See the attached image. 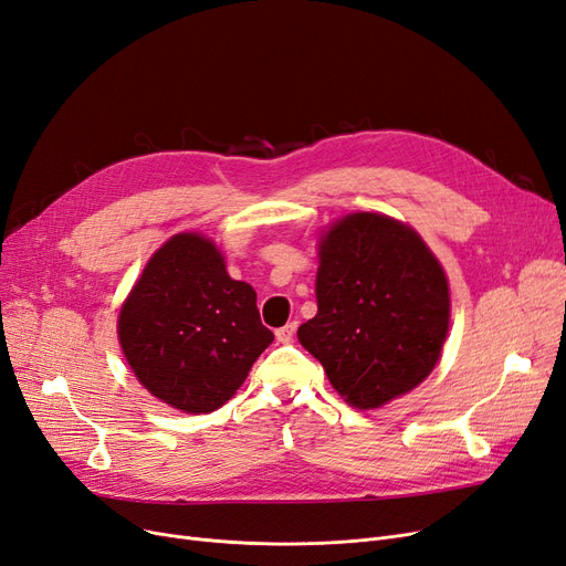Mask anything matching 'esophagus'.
<instances>
[{"label": "esophagus", "instance_id": "1", "mask_svg": "<svg viewBox=\"0 0 566 566\" xmlns=\"http://www.w3.org/2000/svg\"><path fill=\"white\" fill-rule=\"evenodd\" d=\"M295 329H297V323H290V325H285V327H279V329H276V339H279L281 344H290L292 337H295Z\"/></svg>", "mask_w": 566, "mask_h": 566}]
</instances>
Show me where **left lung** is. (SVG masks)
<instances>
[{
	"label": "left lung",
	"mask_w": 566,
	"mask_h": 566,
	"mask_svg": "<svg viewBox=\"0 0 566 566\" xmlns=\"http://www.w3.org/2000/svg\"><path fill=\"white\" fill-rule=\"evenodd\" d=\"M318 314L297 329L335 391L375 409L417 388L450 329V285L419 233L379 212H350L321 239Z\"/></svg>",
	"instance_id": "obj_1"
}]
</instances>
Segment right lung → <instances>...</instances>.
Here are the masks:
<instances>
[{
	"mask_svg": "<svg viewBox=\"0 0 566 566\" xmlns=\"http://www.w3.org/2000/svg\"><path fill=\"white\" fill-rule=\"evenodd\" d=\"M116 333L147 391L189 415L222 407L274 342L260 321L255 290L233 281L220 248L191 231L154 252Z\"/></svg>",
	"mask_w": 566,
	"mask_h": 566,
	"instance_id": "right-lung-1",
	"label": "right lung"
}]
</instances>
